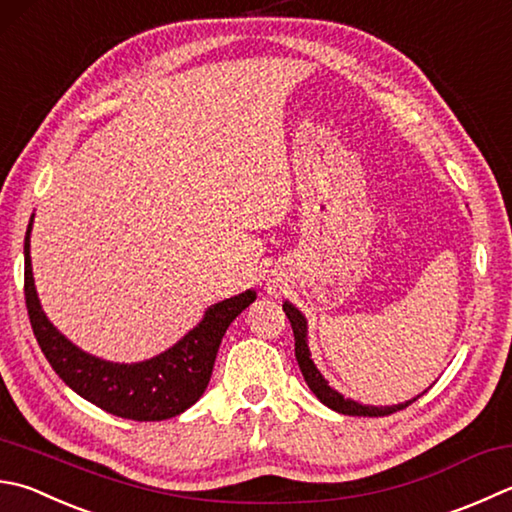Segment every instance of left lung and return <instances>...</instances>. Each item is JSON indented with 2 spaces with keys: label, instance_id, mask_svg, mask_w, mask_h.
<instances>
[{
  "label": "left lung",
  "instance_id": "left-lung-1",
  "mask_svg": "<svg viewBox=\"0 0 512 512\" xmlns=\"http://www.w3.org/2000/svg\"><path fill=\"white\" fill-rule=\"evenodd\" d=\"M283 312L287 314L289 323H292V330H294V352H296V361H298V368H301L303 376H305V383L310 385V390L316 394L321 403H325L327 408H332L341 414H352V417H388V414L397 412L408 408L412 401L406 403H399V406H383V408H374V406H363V403H356L352 399H345L343 394H339L336 390H332L327 381L323 379V374L316 370V365L310 356V347H307V321L305 316L296 310L292 303H283Z\"/></svg>",
  "mask_w": 512,
  "mask_h": 512
}]
</instances>
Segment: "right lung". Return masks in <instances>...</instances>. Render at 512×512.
Instances as JSON below:
<instances>
[{
    "label": "right lung",
    "mask_w": 512,
    "mask_h": 512,
    "mask_svg": "<svg viewBox=\"0 0 512 512\" xmlns=\"http://www.w3.org/2000/svg\"><path fill=\"white\" fill-rule=\"evenodd\" d=\"M31 223L24 238V296L37 343L60 379L82 399L133 421L171 419L202 397L231 321L256 301L254 289L211 305L205 318L167 352L142 363H111L82 352L42 312L31 267Z\"/></svg>",
    "instance_id": "obj_1"
}]
</instances>
